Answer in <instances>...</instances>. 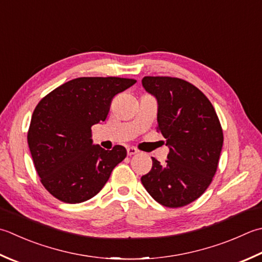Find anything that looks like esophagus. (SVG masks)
<instances>
[{"instance_id":"34e87169","label":"esophagus","mask_w":262,"mask_h":262,"mask_svg":"<svg viewBox=\"0 0 262 262\" xmlns=\"http://www.w3.org/2000/svg\"><path fill=\"white\" fill-rule=\"evenodd\" d=\"M136 153H138V150H137L136 147H133V146H130V147H128V148H127V155L129 156V157L136 155Z\"/></svg>"}]
</instances>
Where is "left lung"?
I'll return each mask as SVG.
<instances>
[{"mask_svg":"<svg viewBox=\"0 0 262 262\" xmlns=\"http://www.w3.org/2000/svg\"><path fill=\"white\" fill-rule=\"evenodd\" d=\"M143 87L156 96L158 127L169 153L165 165L152 158L141 181L162 206L179 208L206 192L217 171L224 135L218 116L198 87L175 77L146 76Z\"/></svg>","mask_w":262,"mask_h":262,"instance_id":"obj_1","label":"left lung"}]
</instances>
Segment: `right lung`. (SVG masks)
<instances>
[{
    "label": "right lung",
    "mask_w": 262,
    "mask_h": 262,
    "mask_svg": "<svg viewBox=\"0 0 262 262\" xmlns=\"http://www.w3.org/2000/svg\"><path fill=\"white\" fill-rule=\"evenodd\" d=\"M135 79L80 77L38 102L27 141L40 183L60 201L80 203L99 193L127 156L124 146L104 150L92 141V126L104 121L115 95Z\"/></svg>",
    "instance_id": "1"
}]
</instances>
